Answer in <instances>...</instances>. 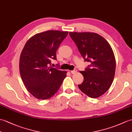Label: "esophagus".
<instances>
[{"instance_id": "1", "label": "esophagus", "mask_w": 132, "mask_h": 132, "mask_svg": "<svg viewBox=\"0 0 132 132\" xmlns=\"http://www.w3.org/2000/svg\"><path fill=\"white\" fill-rule=\"evenodd\" d=\"M76 72H77V70L76 69H74L73 70H72V71H70V72L72 73V74H73V73H75Z\"/></svg>"}]
</instances>
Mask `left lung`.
Here are the masks:
<instances>
[{
  "instance_id": "left-lung-1",
  "label": "left lung",
  "mask_w": 132,
  "mask_h": 132,
  "mask_svg": "<svg viewBox=\"0 0 132 132\" xmlns=\"http://www.w3.org/2000/svg\"><path fill=\"white\" fill-rule=\"evenodd\" d=\"M85 61L90 62L80 72L84 81L78 87L88 97L96 98L108 90L114 78L116 62L114 52L106 40L94 32H69Z\"/></svg>"
}]
</instances>
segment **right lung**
Segmentation results:
<instances>
[{
  "instance_id": "obj_1",
  "label": "right lung",
  "mask_w": 132,
  "mask_h": 132,
  "mask_svg": "<svg viewBox=\"0 0 132 132\" xmlns=\"http://www.w3.org/2000/svg\"><path fill=\"white\" fill-rule=\"evenodd\" d=\"M68 31L48 30L36 34L24 45L20 58L21 79L26 88L39 100L50 98L66 77V71L50 66Z\"/></svg>"
}]
</instances>
